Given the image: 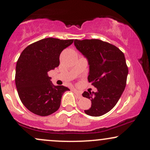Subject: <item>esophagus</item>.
<instances>
[{"mask_svg":"<svg viewBox=\"0 0 150 150\" xmlns=\"http://www.w3.org/2000/svg\"><path fill=\"white\" fill-rule=\"evenodd\" d=\"M73 91H74V93L76 95L77 98H79V99H80V98H82V94L79 91H78V90H76V89H74Z\"/></svg>","mask_w":150,"mask_h":150,"instance_id":"1","label":"esophagus"}]
</instances>
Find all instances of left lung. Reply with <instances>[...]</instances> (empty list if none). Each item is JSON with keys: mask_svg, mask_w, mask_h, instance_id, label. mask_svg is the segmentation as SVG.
I'll use <instances>...</instances> for the list:
<instances>
[{"mask_svg": "<svg viewBox=\"0 0 150 150\" xmlns=\"http://www.w3.org/2000/svg\"><path fill=\"white\" fill-rule=\"evenodd\" d=\"M74 46L88 60V81L97 92L85 91L83 96L91 101L88 115L99 117L110 111L124 91L128 68L125 56L114 45L100 40H74Z\"/></svg>", "mask_w": 150, "mask_h": 150, "instance_id": "1", "label": "left lung"}]
</instances>
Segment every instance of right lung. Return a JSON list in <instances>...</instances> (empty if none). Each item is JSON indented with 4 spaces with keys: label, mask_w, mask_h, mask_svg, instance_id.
Here are the masks:
<instances>
[{
    "label": "right lung",
    "mask_w": 150,
    "mask_h": 150,
    "mask_svg": "<svg viewBox=\"0 0 150 150\" xmlns=\"http://www.w3.org/2000/svg\"><path fill=\"white\" fill-rule=\"evenodd\" d=\"M74 40L48 38L33 43L20 54L16 63V86L20 99L33 113L48 116L61 105L64 86L52 85L48 72L59 65L61 52Z\"/></svg>",
    "instance_id": "1"
}]
</instances>
